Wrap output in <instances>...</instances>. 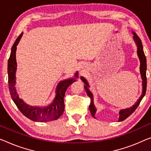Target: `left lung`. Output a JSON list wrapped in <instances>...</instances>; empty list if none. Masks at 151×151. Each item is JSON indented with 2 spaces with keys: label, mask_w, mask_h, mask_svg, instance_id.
<instances>
[{
  "label": "left lung",
  "mask_w": 151,
  "mask_h": 151,
  "mask_svg": "<svg viewBox=\"0 0 151 151\" xmlns=\"http://www.w3.org/2000/svg\"><path fill=\"white\" fill-rule=\"evenodd\" d=\"M132 34L134 35L133 39L137 46V54H138V58L140 60V75L142 80V94L140 96V98L138 99L137 102L135 103V104L129 108H127L125 109H121L119 111V121H124L125 119H127L128 116L131 115V114L133 113V112L136 111L137 107L138 106V105L140 104L141 100H142L144 96H145L146 93V90H147V75H146V72H147V59H146V56L145 55V53H144L143 51V46L142 44V41L140 38L138 37V36L136 35L134 32H132ZM81 79L83 81V82L85 83L84 88L85 91L87 92V96L91 98V102H90L89 105V111L91 112V115L93 117H95V114L96 113V111H97V109L94 105L93 103V94L89 90V85L87 81L85 79V78L81 76Z\"/></svg>",
  "instance_id": "8db88e82"
}]
</instances>
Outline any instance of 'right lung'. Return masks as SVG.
I'll list each match as a JSON object with an SVG mask.
<instances>
[{"label":"right lung","mask_w":151,"mask_h":151,"mask_svg":"<svg viewBox=\"0 0 151 151\" xmlns=\"http://www.w3.org/2000/svg\"><path fill=\"white\" fill-rule=\"evenodd\" d=\"M22 35L23 32H22L15 41L11 48V55L8 60V83L11 96L20 112L30 120L37 122H47V121L56 120L64 112L65 92L69 85L76 81V78L78 77V72H76L74 77L62 81L58 83L55 89V97L51 104L44 107L32 106L27 104L22 99L19 97L15 88V83H16L15 74L17 70V45L19 43Z\"/></svg>","instance_id":"obj_1"}]
</instances>
